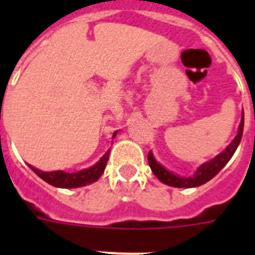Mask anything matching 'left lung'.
<instances>
[{
	"mask_svg": "<svg viewBox=\"0 0 255 255\" xmlns=\"http://www.w3.org/2000/svg\"><path fill=\"white\" fill-rule=\"evenodd\" d=\"M242 132H244V114H242V120L241 124H240V128H238V133L234 137L233 141L228 145L225 151L220 153L217 157H214L212 161L202 164L192 177H178L177 174L170 173L169 170L161 167L156 161L151 152L148 153V163H149V167H151L152 172L155 173L156 177L159 178L161 182H164V184H167V185L174 186V188H193V186H200L202 184H205L206 181L212 180L222 168L225 167L226 163L232 159V156L234 155V152L237 149L238 144L241 141Z\"/></svg>",
	"mask_w": 255,
	"mask_h": 255,
	"instance_id": "left-lung-1",
	"label": "left lung"
}]
</instances>
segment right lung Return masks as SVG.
I'll list each match as a JSON object with an SVG mask.
<instances>
[{"mask_svg": "<svg viewBox=\"0 0 255 255\" xmlns=\"http://www.w3.org/2000/svg\"><path fill=\"white\" fill-rule=\"evenodd\" d=\"M116 132H114V137H115ZM108 156H110V151L94 165V167L88 168V169L79 170L75 173H66L63 170H54V172H43L37 168L30 167L35 173L45 180L46 182H49L50 185L58 186V188H79V186H85L95 182L98 178L102 176V173L106 169L107 165Z\"/></svg>", "mask_w": 255, "mask_h": 255, "instance_id": "1", "label": "right lung"}]
</instances>
